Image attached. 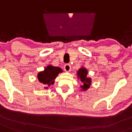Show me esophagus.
<instances>
[{"mask_svg": "<svg viewBox=\"0 0 132 132\" xmlns=\"http://www.w3.org/2000/svg\"><path fill=\"white\" fill-rule=\"evenodd\" d=\"M64 70L66 72H70V70H71V66L69 64H66L64 65Z\"/></svg>", "mask_w": 132, "mask_h": 132, "instance_id": "1", "label": "esophagus"}]
</instances>
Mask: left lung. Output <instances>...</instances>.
I'll use <instances>...</instances> for the list:
<instances>
[{
	"mask_svg": "<svg viewBox=\"0 0 132 132\" xmlns=\"http://www.w3.org/2000/svg\"><path fill=\"white\" fill-rule=\"evenodd\" d=\"M87 70L84 67H82L77 71V77L78 79H80L81 81L83 83V85L81 87L83 91L87 90L91 85L92 79L87 77Z\"/></svg>",
	"mask_w": 132,
	"mask_h": 132,
	"instance_id": "left-lung-1",
	"label": "left lung"
}]
</instances>
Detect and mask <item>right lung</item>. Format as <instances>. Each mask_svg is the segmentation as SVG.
Returning a JSON list of instances; mask_svg holds the SVG:
<instances>
[{
  "label": "right lung",
  "mask_w": 132,
  "mask_h": 132,
  "mask_svg": "<svg viewBox=\"0 0 132 132\" xmlns=\"http://www.w3.org/2000/svg\"><path fill=\"white\" fill-rule=\"evenodd\" d=\"M62 72V70L59 67L49 65L45 68L43 71L38 72L37 77H38L39 82L46 86H50L51 85H53L55 81L54 80L57 77L58 74ZM45 88H47V87H46Z\"/></svg>",
  "instance_id": "obj_1"
}]
</instances>
